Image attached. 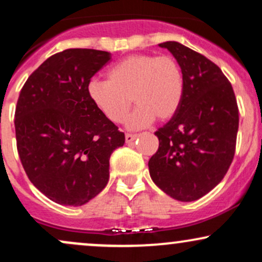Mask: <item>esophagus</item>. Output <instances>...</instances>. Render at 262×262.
I'll use <instances>...</instances> for the list:
<instances>
[{
	"instance_id": "esophagus-1",
	"label": "esophagus",
	"mask_w": 262,
	"mask_h": 262,
	"mask_svg": "<svg viewBox=\"0 0 262 262\" xmlns=\"http://www.w3.org/2000/svg\"><path fill=\"white\" fill-rule=\"evenodd\" d=\"M137 137L138 135L137 134H129V133H127L125 134V143H133V141L137 139Z\"/></svg>"
}]
</instances>
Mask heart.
Listing matches in <instances>:
<instances>
[{
  "label": "heart",
  "mask_w": 262,
  "mask_h": 262,
  "mask_svg": "<svg viewBox=\"0 0 262 262\" xmlns=\"http://www.w3.org/2000/svg\"><path fill=\"white\" fill-rule=\"evenodd\" d=\"M108 80L92 79L87 85L90 100L112 123L128 117L129 129H141L175 116L182 103L185 79L182 69L171 55L133 54L108 70Z\"/></svg>",
  "instance_id": "b5f03b06"
}]
</instances>
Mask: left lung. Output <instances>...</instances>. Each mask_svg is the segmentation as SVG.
I'll return each mask as SVG.
<instances>
[{
	"instance_id": "8db88e82",
	"label": "left lung",
	"mask_w": 262,
	"mask_h": 262,
	"mask_svg": "<svg viewBox=\"0 0 262 262\" xmlns=\"http://www.w3.org/2000/svg\"><path fill=\"white\" fill-rule=\"evenodd\" d=\"M182 69L185 92L175 116L155 135L159 149L149 160L151 180L170 197L191 202L212 191L233 161L239 110L221 69L177 41H165Z\"/></svg>"
}]
</instances>
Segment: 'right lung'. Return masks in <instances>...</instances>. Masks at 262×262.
Wrapping results in <instances>:
<instances>
[{
	"label": "right lung",
	"instance_id": "right-lung-1",
	"mask_svg": "<svg viewBox=\"0 0 262 262\" xmlns=\"http://www.w3.org/2000/svg\"><path fill=\"white\" fill-rule=\"evenodd\" d=\"M110 60L102 50L66 49L45 60L20 90L18 155L33 185L59 204L82 206L97 196L110 179L111 154L125 141L87 93Z\"/></svg>",
	"mask_w": 262,
	"mask_h": 262
}]
</instances>
